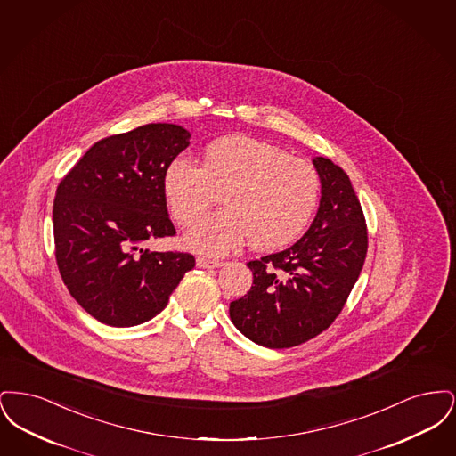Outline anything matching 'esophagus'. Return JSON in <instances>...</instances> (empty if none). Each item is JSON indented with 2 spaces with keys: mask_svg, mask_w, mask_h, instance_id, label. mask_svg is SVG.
<instances>
[{
  "mask_svg": "<svg viewBox=\"0 0 456 456\" xmlns=\"http://www.w3.org/2000/svg\"><path fill=\"white\" fill-rule=\"evenodd\" d=\"M196 266L198 268H218V266H222V261L210 260V258H198L196 260Z\"/></svg>",
  "mask_w": 456,
  "mask_h": 456,
  "instance_id": "34e87169",
  "label": "esophagus"
}]
</instances>
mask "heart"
Returning a JSON list of instances; mask_svg holds the SVG:
<instances>
[{"label": "heart", "instance_id": "heart-1", "mask_svg": "<svg viewBox=\"0 0 456 456\" xmlns=\"http://www.w3.org/2000/svg\"><path fill=\"white\" fill-rule=\"evenodd\" d=\"M162 190L175 222L188 225L222 193L224 210L184 232L196 253L222 256L248 239L261 251L279 249L303 234L320 198L316 169L282 149L248 136L210 143L200 167L175 157L164 171Z\"/></svg>", "mask_w": 456, "mask_h": 456}]
</instances>
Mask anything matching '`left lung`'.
I'll use <instances>...</instances> for the list:
<instances>
[{
	"label": "left lung",
	"instance_id": "8db88e82",
	"mask_svg": "<svg viewBox=\"0 0 456 456\" xmlns=\"http://www.w3.org/2000/svg\"><path fill=\"white\" fill-rule=\"evenodd\" d=\"M313 166L322 183L313 224L290 248L249 261L253 285L229 307L239 331L263 347H294L320 335L340 314L366 260V220L347 174L325 157Z\"/></svg>",
	"mask_w": 456,
	"mask_h": 456
}]
</instances>
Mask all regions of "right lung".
<instances>
[{"instance_id": "add662e5", "label": "right lung", "mask_w": 456, "mask_h": 456, "mask_svg": "<svg viewBox=\"0 0 456 456\" xmlns=\"http://www.w3.org/2000/svg\"><path fill=\"white\" fill-rule=\"evenodd\" d=\"M190 138V131L171 123L108 136L88 149L56 190L60 273L73 299L104 325L152 320L195 266L188 253L142 248L149 239L175 234L162 177Z\"/></svg>"}]
</instances>
